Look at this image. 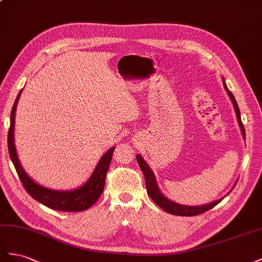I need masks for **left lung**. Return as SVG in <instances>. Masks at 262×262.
Wrapping results in <instances>:
<instances>
[{
    "instance_id": "1",
    "label": "left lung",
    "mask_w": 262,
    "mask_h": 262,
    "mask_svg": "<svg viewBox=\"0 0 262 262\" xmlns=\"http://www.w3.org/2000/svg\"><path fill=\"white\" fill-rule=\"evenodd\" d=\"M224 86H225V90L227 91L231 102H233V104H234L239 126H241L244 137H246L245 127H244L243 122H242L241 112H239L238 104H237V102H236V100L234 98L233 93H231L229 90H228V88H227V85L225 83V81H224ZM136 158H137L139 167H140L141 171H143V173L145 176L146 188H147V192L149 194V196L152 199V201L155 202L157 205H158L159 207H161L163 211H166L169 214H173V215H178V216H195V215H200V214L205 213L208 210H211V208H213L215 205H217L220 202L223 200L222 199V200H219V201H215V202H213V203L206 204V205H202V206H185V205L178 204V203H176V202L167 199L159 191L158 185H157V182H156V179H155V176L152 173V171H151L150 168L148 167V164L145 162V160L143 159V157H141L140 155H137Z\"/></svg>"
}]
</instances>
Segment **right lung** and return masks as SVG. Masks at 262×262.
Segmentation results:
<instances>
[{"label":"right lung","instance_id":"1","mask_svg":"<svg viewBox=\"0 0 262 262\" xmlns=\"http://www.w3.org/2000/svg\"><path fill=\"white\" fill-rule=\"evenodd\" d=\"M20 93L21 91H19L12 108L11 125L9 129V135H7V144H9V152L11 160L14 164L15 169H16V172L19 177L21 184L24 186V189L33 199L40 202L41 204L46 205L47 207L52 208V210L63 212H81L88 210L89 207H91L95 202L99 200L104 190L106 173L115 148H111L108 151L103 155L101 160L98 163V166H96L94 170L92 177L90 178L89 181L84 185H82L80 189H77L74 191L61 192L43 188V186L37 184L25 173V171L21 168L14 146V118Z\"/></svg>","mask_w":262,"mask_h":262}]
</instances>
